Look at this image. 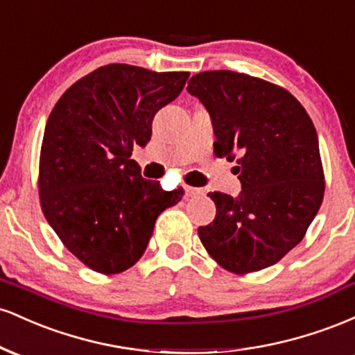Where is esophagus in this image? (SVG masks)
I'll list each match as a JSON object with an SVG mask.
<instances>
[{"label":"esophagus","instance_id":"34e87169","mask_svg":"<svg viewBox=\"0 0 355 355\" xmlns=\"http://www.w3.org/2000/svg\"><path fill=\"white\" fill-rule=\"evenodd\" d=\"M183 189H185V195H187V197H198V195L203 193L202 189H195V187L185 185V187H183Z\"/></svg>","mask_w":355,"mask_h":355}]
</instances>
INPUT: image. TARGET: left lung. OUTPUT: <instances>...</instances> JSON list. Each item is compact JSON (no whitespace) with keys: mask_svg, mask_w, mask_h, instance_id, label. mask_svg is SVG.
<instances>
[{"mask_svg":"<svg viewBox=\"0 0 355 355\" xmlns=\"http://www.w3.org/2000/svg\"><path fill=\"white\" fill-rule=\"evenodd\" d=\"M187 92L211 118L217 157L239 166L237 197L214 191L217 215L198 237L223 268H267L304 239L324 198L319 140L287 89L229 70L191 76Z\"/></svg>","mask_w":355,"mask_h":355,"instance_id":"1","label":"left lung"}]
</instances>
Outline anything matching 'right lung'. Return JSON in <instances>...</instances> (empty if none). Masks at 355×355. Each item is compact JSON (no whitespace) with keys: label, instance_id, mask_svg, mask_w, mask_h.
Segmentation results:
<instances>
[{"label":"right lung","instance_id":"1","mask_svg":"<svg viewBox=\"0 0 355 355\" xmlns=\"http://www.w3.org/2000/svg\"><path fill=\"white\" fill-rule=\"evenodd\" d=\"M189 71L107 64L71 85L55 105L40 155V200L64 247L100 274L138 262L155 222L182 200L145 180L133 146L152 137L155 113L180 95Z\"/></svg>","mask_w":355,"mask_h":355}]
</instances>
